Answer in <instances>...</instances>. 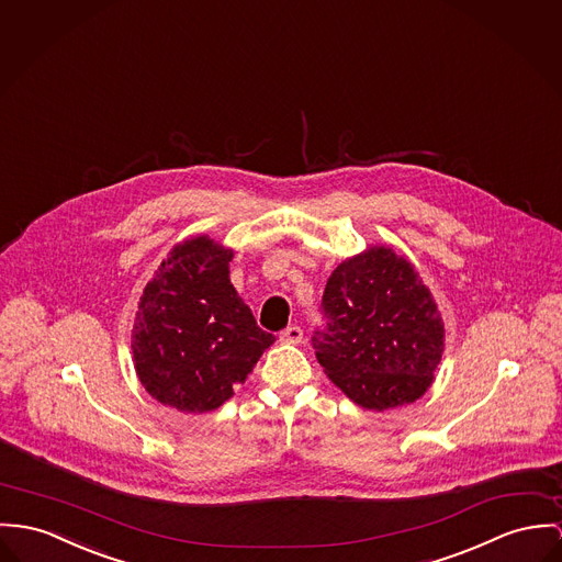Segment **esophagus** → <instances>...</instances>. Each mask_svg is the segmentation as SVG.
Wrapping results in <instances>:
<instances>
[{"label": "esophagus", "mask_w": 562, "mask_h": 562, "mask_svg": "<svg viewBox=\"0 0 562 562\" xmlns=\"http://www.w3.org/2000/svg\"><path fill=\"white\" fill-rule=\"evenodd\" d=\"M302 338L303 331L297 325H291V327H286V329L280 334V342H284V345H300Z\"/></svg>", "instance_id": "1"}]
</instances>
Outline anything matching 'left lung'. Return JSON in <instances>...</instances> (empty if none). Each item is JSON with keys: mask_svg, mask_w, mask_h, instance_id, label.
Returning <instances> with one entry per match:
<instances>
[{"mask_svg": "<svg viewBox=\"0 0 562 562\" xmlns=\"http://www.w3.org/2000/svg\"><path fill=\"white\" fill-rule=\"evenodd\" d=\"M312 346L325 374L368 408L413 404L432 385L445 325L415 267L387 246L340 262L323 293Z\"/></svg>", "mask_w": 562, "mask_h": 562, "instance_id": "8db88e82", "label": "left lung"}]
</instances>
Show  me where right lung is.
Listing matches in <instances>:
<instances>
[{
    "mask_svg": "<svg viewBox=\"0 0 562 562\" xmlns=\"http://www.w3.org/2000/svg\"><path fill=\"white\" fill-rule=\"evenodd\" d=\"M233 250L199 235L177 244L147 282L132 329L140 385L179 413H210L246 383L273 336L228 278Z\"/></svg>",
    "mask_w": 562,
    "mask_h": 562,
    "instance_id": "obj_1",
    "label": "right lung"
}]
</instances>
